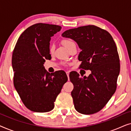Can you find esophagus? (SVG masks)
Returning <instances> with one entry per match:
<instances>
[{"label":"esophagus","mask_w":131,"mask_h":131,"mask_svg":"<svg viewBox=\"0 0 131 131\" xmlns=\"http://www.w3.org/2000/svg\"><path fill=\"white\" fill-rule=\"evenodd\" d=\"M66 74H67V77L68 78H69V71H66Z\"/></svg>","instance_id":"1"}]
</instances>
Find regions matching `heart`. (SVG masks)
<instances>
[{
	"mask_svg": "<svg viewBox=\"0 0 131 131\" xmlns=\"http://www.w3.org/2000/svg\"><path fill=\"white\" fill-rule=\"evenodd\" d=\"M61 43H62V44L67 49V48H69V46L70 45L71 43H72L73 42L70 40H67V39H64V40H62L61 41ZM53 50L54 49H53V46H50L49 47V53H52L53 52Z\"/></svg>",
	"mask_w": 131,
	"mask_h": 131,
	"instance_id": "heart-1",
	"label": "heart"
}]
</instances>
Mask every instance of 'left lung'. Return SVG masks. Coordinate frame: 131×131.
Returning <instances> with one entry per match:
<instances>
[{"mask_svg":"<svg viewBox=\"0 0 131 131\" xmlns=\"http://www.w3.org/2000/svg\"><path fill=\"white\" fill-rule=\"evenodd\" d=\"M62 36L78 43L82 51L78 59L80 69L90 70L88 77L80 78L73 72L70 79L74 108L79 113L92 114L106 105L115 92L120 72V60L116 43L106 30L94 25L66 30ZM83 76V75H82Z\"/></svg>","mask_w":131,"mask_h":131,"instance_id":"left-lung-1","label":"left lung"}]
</instances>
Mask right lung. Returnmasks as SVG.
Segmentation results:
<instances>
[{"mask_svg": "<svg viewBox=\"0 0 131 131\" xmlns=\"http://www.w3.org/2000/svg\"><path fill=\"white\" fill-rule=\"evenodd\" d=\"M61 27L37 23L27 28L18 39L12 53L14 85L27 108L35 112L52 110L68 78L64 71L48 73L43 66L51 60L49 42Z\"/></svg>", "mask_w": 131, "mask_h": 131, "instance_id": "add662e5", "label": "right lung"}]
</instances>
